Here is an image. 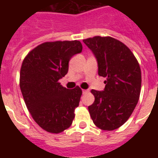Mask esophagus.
<instances>
[{
    "label": "esophagus",
    "mask_w": 158,
    "mask_h": 158,
    "mask_svg": "<svg viewBox=\"0 0 158 158\" xmlns=\"http://www.w3.org/2000/svg\"><path fill=\"white\" fill-rule=\"evenodd\" d=\"M82 92L83 94H87V93L89 92V90H88V89H83Z\"/></svg>",
    "instance_id": "esophagus-1"
}]
</instances>
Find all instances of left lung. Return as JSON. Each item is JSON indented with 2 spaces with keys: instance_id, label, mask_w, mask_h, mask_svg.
I'll return each instance as SVG.
<instances>
[{
  "instance_id": "left-lung-1",
  "label": "left lung",
  "mask_w": 158,
  "mask_h": 158,
  "mask_svg": "<svg viewBox=\"0 0 158 158\" xmlns=\"http://www.w3.org/2000/svg\"><path fill=\"white\" fill-rule=\"evenodd\" d=\"M96 56L98 74L106 78L103 91L91 89L95 102L88 107L96 127L114 130L129 119L138 103L141 71L133 52L110 36L83 40Z\"/></svg>"
}]
</instances>
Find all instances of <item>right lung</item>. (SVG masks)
<instances>
[{
    "mask_svg": "<svg viewBox=\"0 0 158 158\" xmlns=\"http://www.w3.org/2000/svg\"><path fill=\"white\" fill-rule=\"evenodd\" d=\"M79 40L45 42L23 59L19 85L29 112L36 123L52 134L71 126L82 89H69L59 83L68 73L73 56L82 52Z\"/></svg>",
    "mask_w": 158,
    "mask_h": 158,
    "instance_id": "obj_1",
    "label": "right lung"
}]
</instances>
